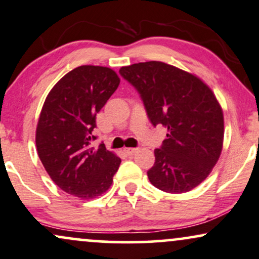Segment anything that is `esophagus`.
Wrapping results in <instances>:
<instances>
[{"label":"esophagus","instance_id":"34e87169","mask_svg":"<svg viewBox=\"0 0 259 259\" xmlns=\"http://www.w3.org/2000/svg\"><path fill=\"white\" fill-rule=\"evenodd\" d=\"M137 151L136 148H126L124 149V153H126L127 155H133Z\"/></svg>","mask_w":259,"mask_h":259}]
</instances>
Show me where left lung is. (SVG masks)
I'll use <instances>...</instances> for the list:
<instances>
[{
    "instance_id": "obj_1",
    "label": "left lung",
    "mask_w": 259,
    "mask_h": 259,
    "mask_svg": "<svg viewBox=\"0 0 259 259\" xmlns=\"http://www.w3.org/2000/svg\"><path fill=\"white\" fill-rule=\"evenodd\" d=\"M120 74L141 94L151 123L167 130L154 151L150 183L171 194L194 189L211 173L223 147V110L211 88L190 72L154 60L122 66Z\"/></svg>"
}]
</instances>
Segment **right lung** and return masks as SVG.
<instances>
[{"instance_id":"1","label":"right lung","mask_w":259,"mask_h":259,"mask_svg":"<svg viewBox=\"0 0 259 259\" xmlns=\"http://www.w3.org/2000/svg\"><path fill=\"white\" fill-rule=\"evenodd\" d=\"M120 84L110 68L82 65L68 72L48 93L36 128L39 160L65 193L90 200L110 188L121 159L96 139V116Z\"/></svg>"}]
</instances>
